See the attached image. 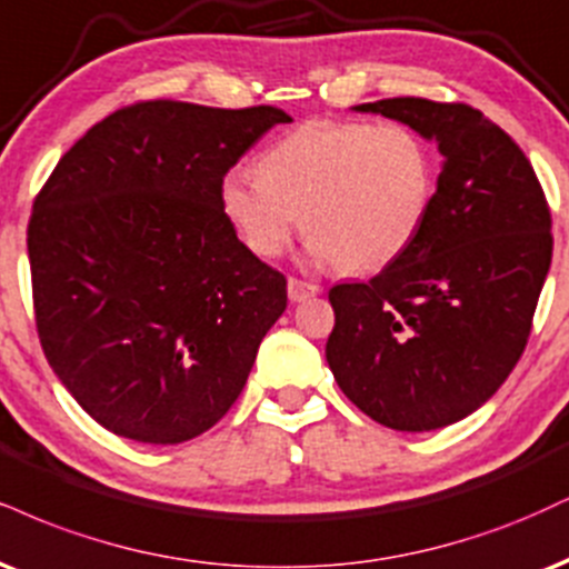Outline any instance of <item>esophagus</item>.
Returning a JSON list of instances; mask_svg holds the SVG:
<instances>
[{"label": "esophagus", "mask_w": 569, "mask_h": 569, "mask_svg": "<svg viewBox=\"0 0 569 569\" xmlns=\"http://www.w3.org/2000/svg\"><path fill=\"white\" fill-rule=\"evenodd\" d=\"M315 293H320L318 283H307V280L289 278V299H291V302H305V299L315 297Z\"/></svg>", "instance_id": "obj_1"}]
</instances>
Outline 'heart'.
Listing matches in <instances>:
<instances>
[{"mask_svg": "<svg viewBox=\"0 0 569 569\" xmlns=\"http://www.w3.org/2000/svg\"><path fill=\"white\" fill-rule=\"evenodd\" d=\"M257 169L224 174L219 203L264 259L283 254L302 217L312 262L381 270L406 254L432 209V150L395 121H307L272 142Z\"/></svg>", "mask_w": 569, "mask_h": 569, "instance_id": "b5f03b06", "label": "heart"}]
</instances>
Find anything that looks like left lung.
<instances>
[{"label":"left lung","mask_w":569,"mask_h":569,"mask_svg":"<svg viewBox=\"0 0 569 569\" xmlns=\"http://www.w3.org/2000/svg\"><path fill=\"white\" fill-rule=\"evenodd\" d=\"M435 142L432 209L406 254L328 291L333 379L397 432H432L485 406L517 366L551 267V211L527 156L463 102L355 106Z\"/></svg>","instance_id":"1"}]
</instances>
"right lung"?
<instances>
[{"label":"right lung","instance_id":"add662e5","mask_svg":"<svg viewBox=\"0 0 569 569\" xmlns=\"http://www.w3.org/2000/svg\"><path fill=\"white\" fill-rule=\"evenodd\" d=\"M289 121L272 106L137 102L89 129L33 201L42 350L108 432L193 440L241 395L286 310V278L238 241L219 188Z\"/></svg>","mask_w":569,"mask_h":569}]
</instances>
